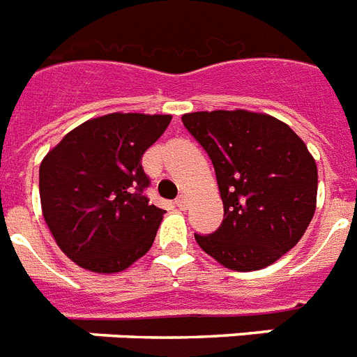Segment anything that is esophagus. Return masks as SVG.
<instances>
[{"instance_id": "obj_1", "label": "esophagus", "mask_w": 357, "mask_h": 357, "mask_svg": "<svg viewBox=\"0 0 357 357\" xmlns=\"http://www.w3.org/2000/svg\"><path fill=\"white\" fill-rule=\"evenodd\" d=\"M175 204H176V206H178V208H181V210H184V208L188 206V197H186V195H181V197H178V199H176V201H175Z\"/></svg>"}]
</instances>
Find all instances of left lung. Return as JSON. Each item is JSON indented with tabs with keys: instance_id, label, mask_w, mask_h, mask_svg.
I'll return each mask as SVG.
<instances>
[{
	"instance_id": "8db88e82",
	"label": "left lung",
	"mask_w": 357,
	"mask_h": 357,
	"mask_svg": "<svg viewBox=\"0 0 357 357\" xmlns=\"http://www.w3.org/2000/svg\"><path fill=\"white\" fill-rule=\"evenodd\" d=\"M182 123L212 158L225 208L215 232L195 234L199 247L239 273L275 264L317 208V164L306 144L280 119L243 108L184 114Z\"/></svg>"
}]
</instances>
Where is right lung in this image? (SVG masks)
Instances as JSON below:
<instances>
[{
    "label": "right lung",
    "mask_w": 357,
    "mask_h": 357,
    "mask_svg": "<svg viewBox=\"0 0 357 357\" xmlns=\"http://www.w3.org/2000/svg\"><path fill=\"white\" fill-rule=\"evenodd\" d=\"M169 114L114 112L66 134L40 164V204L51 236L92 273H121L151 249L165 210L144 195L142 155Z\"/></svg>",
    "instance_id": "obj_1"
}]
</instances>
